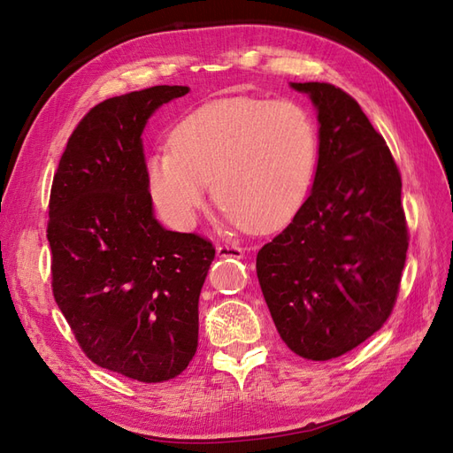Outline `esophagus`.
Returning <instances> with one entry per match:
<instances>
[{
	"mask_svg": "<svg viewBox=\"0 0 453 453\" xmlns=\"http://www.w3.org/2000/svg\"><path fill=\"white\" fill-rule=\"evenodd\" d=\"M219 257H232V258H243L245 250L240 248V245H219L217 248Z\"/></svg>",
	"mask_w": 453,
	"mask_h": 453,
	"instance_id": "1",
	"label": "esophagus"
}]
</instances>
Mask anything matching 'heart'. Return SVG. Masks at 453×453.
<instances>
[{"instance_id":"obj_1","label":"heart","mask_w":453,"mask_h":453,"mask_svg":"<svg viewBox=\"0 0 453 453\" xmlns=\"http://www.w3.org/2000/svg\"><path fill=\"white\" fill-rule=\"evenodd\" d=\"M318 162V134L303 107L260 98L219 100L187 115L172 149L147 158V188L164 217L195 226L210 198L232 225L268 232L304 203Z\"/></svg>"}]
</instances>
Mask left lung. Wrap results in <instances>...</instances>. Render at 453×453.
I'll list each match as a JSON object with an SVG mask.
<instances>
[{
  "mask_svg": "<svg viewBox=\"0 0 453 453\" xmlns=\"http://www.w3.org/2000/svg\"><path fill=\"white\" fill-rule=\"evenodd\" d=\"M319 122L318 168L306 202L257 253V276L281 340L328 361L380 331L393 310L408 250L401 173L349 94L291 83Z\"/></svg>",
  "mask_w": 453,
  "mask_h": 453,
  "instance_id": "1",
  "label": "left lung"
}]
</instances>
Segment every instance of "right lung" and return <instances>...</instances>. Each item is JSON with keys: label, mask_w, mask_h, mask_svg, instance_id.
Wrapping results in <instances>:
<instances>
[{"label": "right lung", "mask_w": 453, "mask_h": 453, "mask_svg": "<svg viewBox=\"0 0 453 453\" xmlns=\"http://www.w3.org/2000/svg\"><path fill=\"white\" fill-rule=\"evenodd\" d=\"M188 90L160 85L92 107L50 190L54 300L92 363L145 383L175 378L195 357L215 258L208 240L158 223L147 188L142 134Z\"/></svg>", "instance_id": "right-lung-1"}]
</instances>
